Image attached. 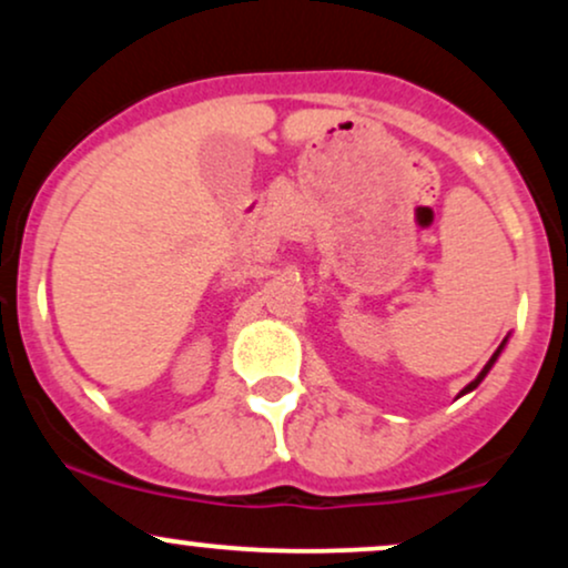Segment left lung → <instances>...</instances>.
<instances>
[{
  "label": "left lung",
  "instance_id": "left-lung-1",
  "mask_svg": "<svg viewBox=\"0 0 568 568\" xmlns=\"http://www.w3.org/2000/svg\"><path fill=\"white\" fill-rule=\"evenodd\" d=\"M505 342H507V338H505ZM505 342H501V344H499V349H497V352H494V355H491V361H488V363H486V366H484V371H480V374H478V379H475V382H470V384H467V387H465V389H462V393H459V395H467V393H473V389H475V387H478V384H480V382H484V376L488 374V371H491V366H494V363H497L499 352H501V349H505Z\"/></svg>",
  "mask_w": 568,
  "mask_h": 568
}]
</instances>
